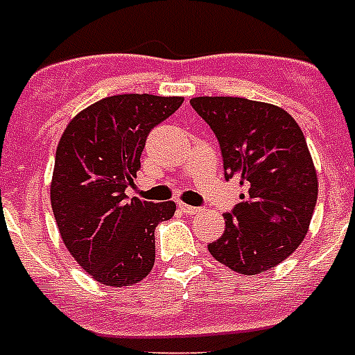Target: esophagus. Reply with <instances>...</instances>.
Here are the masks:
<instances>
[{
	"label": "esophagus",
	"instance_id": "obj_1",
	"mask_svg": "<svg viewBox=\"0 0 355 355\" xmlns=\"http://www.w3.org/2000/svg\"><path fill=\"white\" fill-rule=\"evenodd\" d=\"M178 209H180L182 213H186V215H197V213H200V207L189 206V204H184V202L178 204Z\"/></svg>",
	"mask_w": 355,
	"mask_h": 355
}]
</instances>
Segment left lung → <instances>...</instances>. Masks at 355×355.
Returning a JSON list of instances; mask_svg holds the SVG:
<instances>
[{
	"label": "left lung",
	"instance_id": "8db88e82",
	"mask_svg": "<svg viewBox=\"0 0 355 355\" xmlns=\"http://www.w3.org/2000/svg\"><path fill=\"white\" fill-rule=\"evenodd\" d=\"M189 103L220 144L224 177L246 187L243 202L224 215L223 237L207 250L233 272H266L297 250L315 209L319 182L306 138L273 103L237 96Z\"/></svg>",
	"mask_w": 355,
	"mask_h": 355
}]
</instances>
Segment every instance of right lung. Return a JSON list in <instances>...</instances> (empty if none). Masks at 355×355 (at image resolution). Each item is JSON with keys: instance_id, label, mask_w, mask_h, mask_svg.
<instances>
[{"instance_id": "right-lung-1", "label": "right lung", "mask_w": 355, "mask_h": 355, "mask_svg": "<svg viewBox=\"0 0 355 355\" xmlns=\"http://www.w3.org/2000/svg\"><path fill=\"white\" fill-rule=\"evenodd\" d=\"M182 96L114 94L80 111L56 148L51 206L74 261L105 286H132L155 264V227L177 204L128 200L149 131Z\"/></svg>"}]
</instances>
